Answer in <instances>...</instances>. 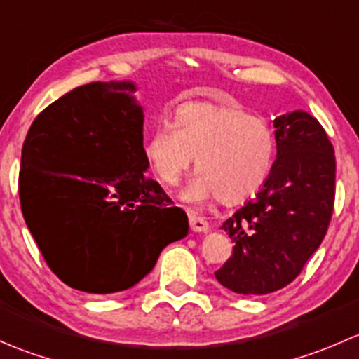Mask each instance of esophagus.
<instances>
[{"instance_id":"34e87169","label":"esophagus","mask_w":359,"mask_h":359,"mask_svg":"<svg viewBox=\"0 0 359 359\" xmlns=\"http://www.w3.org/2000/svg\"><path fill=\"white\" fill-rule=\"evenodd\" d=\"M189 226L191 231H194V233H206L210 229L208 222L203 217L194 215V213H189Z\"/></svg>"}]
</instances>
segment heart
<instances>
[{
  "label": "heart",
  "mask_w": 359,
  "mask_h": 359,
  "mask_svg": "<svg viewBox=\"0 0 359 359\" xmlns=\"http://www.w3.org/2000/svg\"><path fill=\"white\" fill-rule=\"evenodd\" d=\"M276 140L266 119L233 104L186 102L173 111V125H159L144 142V154L165 186L180 182L196 158V172L184 198H215L238 205L255 196L271 175Z\"/></svg>",
  "instance_id": "b5f03b06"
}]
</instances>
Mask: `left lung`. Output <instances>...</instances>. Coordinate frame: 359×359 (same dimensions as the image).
<instances>
[{
    "label": "left lung",
    "instance_id": "1",
    "mask_svg": "<svg viewBox=\"0 0 359 359\" xmlns=\"http://www.w3.org/2000/svg\"><path fill=\"white\" fill-rule=\"evenodd\" d=\"M273 125L276 159L266 186L222 224L234 247L215 278L241 295H266L292 283L334 213L335 153L323 126L304 111Z\"/></svg>",
    "mask_w": 359,
    "mask_h": 359
}]
</instances>
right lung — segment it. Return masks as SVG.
Listing matches in <instances>:
<instances>
[{"label": "right lung", "instance_id": "1", "mask_svg": "<svg viewBox=\"0 0 359 359\" xmlns=\"http://www.w3.org/2000/svg\"><path fill=\"white\" fill-rule=\"evenodd\" d=\"M130 81L88 83L36 116L19 173L25 224L57 278L93 295L153 271L189 224L147 179L144 114Z\"/></svg>", "mask_w": 359, "mask_h": 359}]
</instances>
